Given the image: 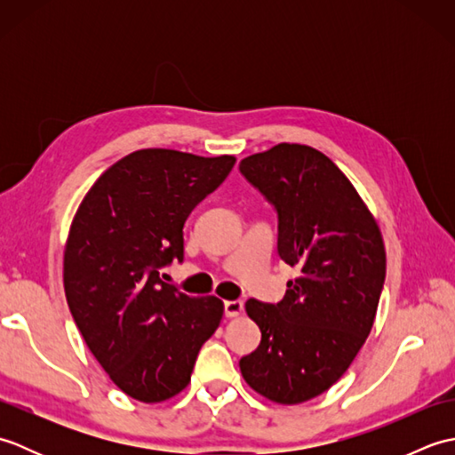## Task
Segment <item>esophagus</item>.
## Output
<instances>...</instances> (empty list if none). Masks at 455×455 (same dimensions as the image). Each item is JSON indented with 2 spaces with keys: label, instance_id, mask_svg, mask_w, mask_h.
Returning a JSON list of instances; mask_svg holds the SVG:
<instances>
[{
  "label": "esophagus",
  "instance_id": "obj_1",
  "mask_svg": "<svg viewBox=\"0 0 455 455\" xmlns=\"http://www.w3.org/2000/svg\"><path fill=\"white\" fill-rule=\"evenodd\" d=\"M243 301H238V299H235V301H225V316L233 318V316H238L240 313H243Z\"/></svg>",
  "mask_w": 455,
  "mask_h": 455
}]
</instances>
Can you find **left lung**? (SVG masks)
Wrapping results in <instances>:
<instances>
[{
	"instance_id": "obj_1",
	"label": "left lung",
	"mask_w": 455,
	"mask_h": 455,
	"mask_svg": "<svg viewBox=\"0 0 455 455\" xmlns=\"http://www.w3.org/2000/svg\"><path fill=\"white\" fill-rule=\"evenodd\" d=\"M238 170L277 212V254L299 272L279 303L246 301L262 340L240 371L269 401L305 403L340 379L371 331L381 233L350 180L311 147L277 144Z\"/></svg>"
}]
</instances>
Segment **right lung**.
<instances>
[{"instance_id": "obj_1", "label": "right lung", "mask_w": 455, "mask_h": 455, "mask_svg": "<svg viewBox=\"0 0 455 455\" xmlns=\"http://www.w3.org/2000/svg\"><path fill=\"white\" fill-rule=\"evenodd\" d=\"M235 156L178 150L129 154L93 183L72 220L64 291L85 344L111 381L142 403L178 395L222 318L217 297L162 282L183 262V225L235 166Z\"/></svg>"}]
</instances>
